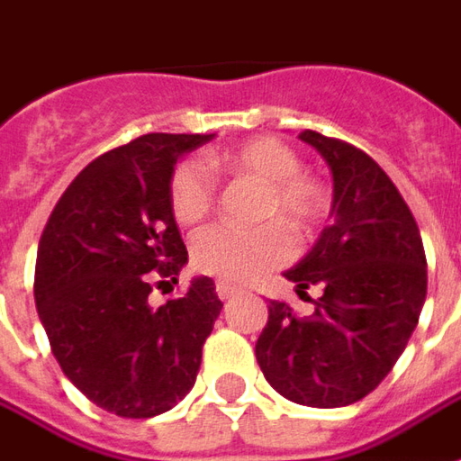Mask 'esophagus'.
<instances>
[{
  "instance_id": "1",
  "label": "esophagus",
  "mask_w": 461,
  "mask_h": 461,
  "mask_svg": "<svg viewBox=\"0 0 461 461\" xmlns=\"http://www.w3.org/2000/svg\"><path fill=\"white\" fill-rule=\"evenodd\" d=\"M237 292H240V289H237V286H231L230 282H221V279L217 282V294H220V299H231Z\"/></svg>"
}]
</instances>
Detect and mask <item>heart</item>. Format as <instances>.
Wrapping results in <instances>:
<instances>
[{
    "label": "heart",
    "mask_w": 461,
    "mask_h": 461,
    "mask_svg": "<svg viewBox=\"0 0 461 461\" xmlns=\"http://www.w3.org/2000/svg\"><path fill=\"white\" fill-rule=\"evenodd\" d=\"M209 164L224 167L231 175H244L267 186L262 217L282 220L294 231L309 230L324 212L321 189L302 176V162L294 149L272 137L247 141L221 157H207ZM217 199V185L202 159H185L169 179V204L179 224H197L209 214ZM292 240L279 221H267L252 230L214 224L202 230L192 244L197 269L221 282L244 285L264 269L289 259Z\"/></svg>",
    "instance_id": "obj_1"
}]
</instances>
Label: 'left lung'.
<instances>
[{
	"label": "left lung",
	"mask_w": 461,
	"mask_h": 461,
	"mask_svg": "<svg viewBox=\"0 0 461 461\" xmlns=\"http://www.w3.org/2000/svg\"><path fill=\"white\" fill-rule=\"evenodd\" d=\"M299 140L330 167L331 224L285 276L297 294L320 286L321 297L304 320L269 302L254 354L282 397L331 410L366 397L404 352L427 297V257L407 202L369 154L312 130Z\"/></svg>",
	"instance_id": "left-lung-1"
}]
</instances>
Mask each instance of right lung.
I'll use <instances>...</instances> for the list:
<instances>
[{
    "label": "right lung",
    "instance_id": "add662e5",
    "mask_svg": "<svg viewBox=\"0 0 461 461\" xmlns=\"http://www.w3.org/2000/svg\"><path fill=\"white\" fill-rule=\"evenodd\" d=\"M214 134H144L86 164L41 231L34 299L74 387L127 420L169 411L194 387L221 302L209 276L162 307L154 282L186 264L169 204L179 157ZM164 285V282H159Z\"/></svg>",
    "mask_w": 461,
    "mask_h": 461
}]
</instances>
